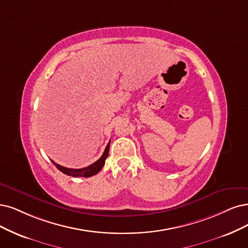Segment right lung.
<instances>
[{
  "instance_id": "obj_1",
  "label": "right lung",
  "mask_w": 248,
  "mask_h": 248,
  "mask_svg": "<svg viewBox=\"0 0 248 248\" xmlns=\"http://www.w3.org/2000/svg\"><path fill=\"white\" fill-rule=\"evenodd\" d=\"M109 144L110 142L107 144L106 148L104 150V153L102 154V156H101L96 162L92 163L91 166L87 167V168H82V169H67V168H64L60 164L54 162L52 160V162L54 163V166L56 167L60 171H62L63 173H65L67 176H71V177H85V178H89L96 175L101 170H102L103 166L105 164V159L108 156V153H109Z\"/></svg>"
}]
</instances>
